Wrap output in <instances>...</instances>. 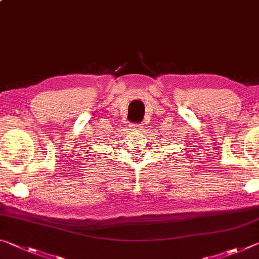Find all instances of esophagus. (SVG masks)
I'll return each instance as SVG.
<instances>
[{
	"label": "esophagus",
	"instance_id": "1",
	"mask_svg": "<svg viewBox=\"0 0 259 259\" xmlns=\"http://www.w3.org/2000/svg\"><path fill=\"white\" fill-rule=\"evenodd\" d=\"M144 128H145V125L144 124H134L133 125V130H134V133L135 134H141V133H143V130H144Z\"/></svg>",
	"mask_w": 259,
	"mask_h": 259
}]
</instances>
